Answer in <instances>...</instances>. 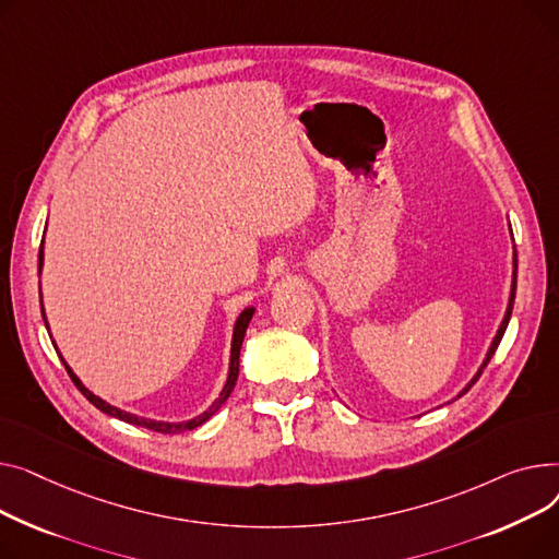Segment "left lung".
Returning a JSON list of instances; mask_svg holds the SVG:
<instances>
[{"label":"left lung","mask_w":559,"mask_h":559,"mask_svg":"<svg viewBox=\"0 0 559 559\" xmlns=\"http://www.w3.org/2000/svg\"><path fill=\"white\" fill-rule=\"evenodd\" d=\"M514 293H516V252H514V273H512V290H510V302H508V309H506V316H503V322H501V326H499V332H497V336H495V341H491V345H489V349H487V356H485V360H483V366L478 368V372L474 374V379L461 390V395L457 397H463L465 392L478 381V377L483 374V370L487 368V364H489V358L495 356V352H497V347H499V343H501V338H503V334H506V326H508V322H510V316H512V307H514Z\"/></svg>","instance_id":"1"}]
</instances>
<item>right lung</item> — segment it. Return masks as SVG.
Segmentation results:
<instances>
[{
	"label": "right lung",
	"mask_w": 559,
	"mask_h": 559,
	"mask_svg": "<svg viewBox=\"0 0 559 559\" xmlns=\"http://www.w3.org/2000/svg\"><path fill=\"white\" fill-rule=\"evenodd\" d=\"M43 243H40V254H38V273L43 271ZM40 309H43V300H40ZM252 313H254V309L252 307H248V309H243L241 311V316L237 318V322H235V332H233V349H229V372H227V381H225V385H223V390H221V395H218V400L205 411V413H201L199 417H193V419H187V421H155V419H146V417H138V415H133V413H126V411H121V408H117V406H110L108 402H104L102 397H96L94 392H90L83 383H81V379L72 372V368L68 366V360H64L62 356H60V352H58V347H56V343H53V347H56V352H58V356H60V360H62V366H64V370H68V374L72 377V381L76 383V388L83 392V397L90 402V404H94L98 411L102 413H106V415H110V417H117V419H121V421H128V424H135V426H144V429H151V431H157V433H169V436H174V433H182V431H191V429H195V426H201L203 421H207L223 404H225V400L229 397V392L235 390V385H237V379H239V354H241V343H243V336H246V330H248V324H250V320H252ZM43 318H45V309H43ZM45 326L49 330V324H47V318H45Z\"/></svg>",
	"instance_id": "right-lung-1"
}]
</instances>
